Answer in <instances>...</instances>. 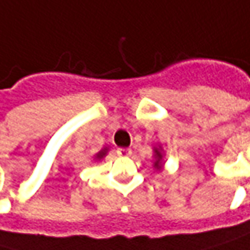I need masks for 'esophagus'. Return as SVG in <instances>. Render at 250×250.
<instances>
[{
    "label": "esophagus",
    "mask_w": 250,
    "mask_h": 250,
    "mask_svg": "<svg viewBox=\"0 0 250 250\" xmlns=\"http://www.w3.org/2000/svg\"><path fill=\"white\" fill-rule=\"evenodd\" d=\"M117 154H119V156H130V154H131V150L125 147H120L117 148Z\"/></svg>",
    "instance_id": "34e87169"
}]
</instances>
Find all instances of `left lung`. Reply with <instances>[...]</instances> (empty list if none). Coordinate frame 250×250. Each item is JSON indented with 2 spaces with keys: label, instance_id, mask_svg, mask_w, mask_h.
Returning <instances> with one entry per match:
<instances>
[{
  "label": "left lung",
  "instance_id": "8db88e82",
  "mask_svg": "<svg viewBox=\"0 0 250 250\" xmlns=\"http://www.w3.org/2000/svg\"><path fill=\"white\" fill-rule=\"evenodd\" d=\"M156 151V154H154V157H156V162H154V167H157L159 170H160V165H162V153H160V150H154Z\"/></svg>",
  "mask_w": 250,
  "mask_h": 250
}]
</instances>
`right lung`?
Segmentation results:
<instances>
[{
    "mask_svg": "<svg viewBox=\"0 0 250 250\" xmlns=\"http://www.w3.org/2000/svg\"><path fill=\"white\" fill-rule=\"evenodd\" d=\"M105 153H107V148H104V150H102L100 153H97V156H96V157H97V159H102L103 156H105Z\"/></svg>",
    "mask_w": 250,
    "mask_h": 250,
    "instance_id": "1",
    "label": "right lung"
}]
</instances>
